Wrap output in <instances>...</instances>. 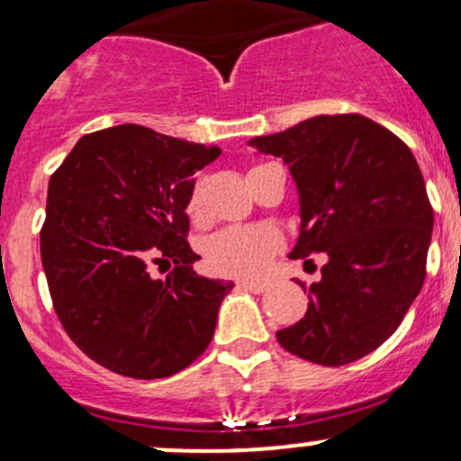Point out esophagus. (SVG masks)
<instances>
[{
  "label": "esophagus",
  "mask_w": 461,
  "mask_h": 461,
  "mask_svg": "<svg viewBox=\"0 0 461 461\" xmlns=\"http://www.w3.org/2000/svg\"><path fill=\"white\" fill-rule=\"evenodd\" d=\"M238 285H240V288L249 290V293H256V294H260V293H264V290L268 288L267 282H256V279H240V282H238Z\"/></svg>",
  "instance_id": "34e87169"
}]
</instances>
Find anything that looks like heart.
<instances>
[{"mask_svg": "<svg viewBox=\"0 0 461 461\" xmlns=\"http://www.w3.org/2000/svg\"><path fill=\"white\" fill-rule=\"evenodd\" d=\"M256 167L249 168V173ZM186 212L190 219H197L201 212V186L194 184L186 201ZM279 247L277 231L264 225H231L216 231L208 238L203 247L205 264L210 271L236 277H253L262 273L271 262Z\"/></svg>", "mask_w": 461, "mask_h": 461, "instance_id": "b5f03b06", "label": "heart"}]
</instances>
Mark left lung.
<instances>
[{"instance_id":"1","label":"left lung","mask_w":461,"mask_h":461,"mask_svg":"<svg viewBox=\"0 0 461 461\" xmlns=\"http://www.w3.org/2000/svg\"><path fill=\"white\" fill-rule=\"evenodd\" d=\"M251 145L282 158L297 182L301 234L290 258H327L308 312L277 342L322 366L368 356L396 331L427 275L433 208L414 153L362 114H321Z\"/></svg>"}]
</instances>
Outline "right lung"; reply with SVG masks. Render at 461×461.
I'll list each match as a JSON object with an SVG mask.
<instances>
[{
    "instance_id": "right-lung-1",
    "label": "right lung",
    "mask_w": 461,
    "mask_h": 461,
    "mask_svg": "<svg viewBox=\"0 0 461 461\" xmlns=\"http://www.w3.org/2000/svg\"><path fill=\"white\" fill-rule=\"evenodd\" d=\"M216 147L116 125L82 136L47 188L41 227L51 303L93 362L131 379L176 375L205 351L231 282L199 277L186 201ZM173 261L167 280L149 264Z\"/></svg>"
}]
</instances>
